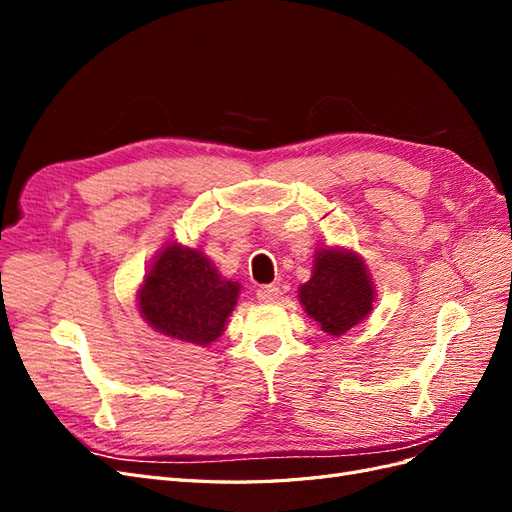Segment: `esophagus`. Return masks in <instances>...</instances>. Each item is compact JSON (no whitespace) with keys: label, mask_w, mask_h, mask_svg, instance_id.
Returning a JSON list of instances; mask_svg holds the SVG:
<instances>
[{"label":"esophagus","mask_w":512,"mask_h":512,"mask_svg":"<svg viewBox=\"0 0 512 512\" xmlns=\"http://www.w3.org/2000/svg\"><path fill=\"white\" fill-rule=\"evenodd\" d=\"M256 297H258V301H262V303H271V301H275L277 297H280V288L273 286V284L260 286V288L256 290Z\"/></svg>","instance_id":"esophagus-1"}]
</instances>
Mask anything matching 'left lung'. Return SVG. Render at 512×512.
Wrapping results in <instances>:
<instances>
[{
	"label": "left lung",
	"mask_w": 512,
	"mask_h": 512,
	"mask_svg": "<svg viewBox=\"0 0 512 512\" xmlns=\"http://www.w3.org/2000/svg\"><path fill=\"white\" fill-rule=\"evenodd\" d=\"M314 262L312 280L299 288V299L324 333L342 335L371 312V280L350 252L322 250Z\"/></svg>",
	"instance_id": "1"
}]
</instances>
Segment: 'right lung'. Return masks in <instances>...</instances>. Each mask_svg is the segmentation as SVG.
<instances>
[{
  "label": "right lung",
  "instance_id": "1",
  "mask_svg": "<svg viewBox=\"0 0 512 512\" xmlns=\"http://www.w3.org/2000/svg\"><path fill=\"white\" fill-rule=\"evenodd\" d=\"M237 294L239 284L222 280L198 250L166 245L145 275L138 305L156 331L207 346L222 335Z\"/></svg>",
  "mask_w": 512,
  "mask_h": 512
}]
</instances>
